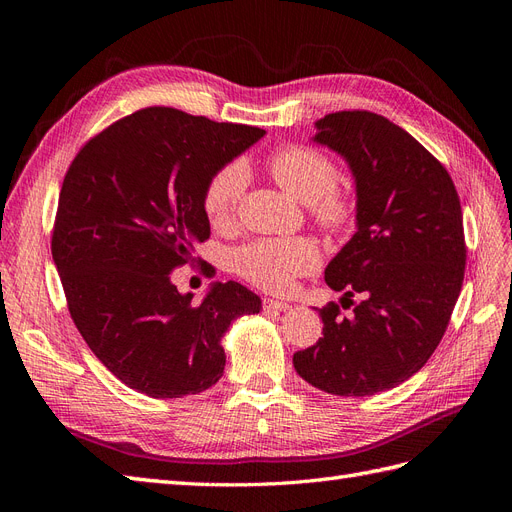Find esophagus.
Here are the masks:
<instances>
[{"label":"esophagus","instance_id":"34e87169","mask_svg":"<svg viewBox=\"0 0 512 512\" xmlns=\"http://www.w3.org/2000/svg\"><path fill=\"white\" fill-rule=\"evenodd\" d=\"M262 307L267 309V312H286V309L290 307L288 303L284 301H273V299H262Z\"/></svg>","mask_w":512,"mask_h":512}]
</instances>
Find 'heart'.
Returning <instances> with one entry per match:
<instances>
[{
	"mask_svg": "<svg viewBox=\"0 0 512 512\" xmlns=\"http://www.w3.org/2000/svg\"><path fill=\"white\" fill-rule=\"evenodd\" d=\"M271 175L282 188L301 203L329 235L350 228L356 205L348 192L337 188L339 170L322 151L305 145H288L275 151L267 162ZM247 190L243 162L232 160L215 168L203 188V211L215 228L230 226L237 218ZM320 265V250L309 237L254 239L232 254L235 273L267 292H286L299 275L312 273Z\"/></svg>",
	"mask_w": 512,
	"mask_h": 512,
	"instance_id": "obj_1",
	"label": "heart"
}]
</instances>
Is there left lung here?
I'll return each instance as SVG.
<instances>
[{"instance_id": "left-lung-1", "label": "left lung", "mask_w": 512, "mask_h": 512, "mask_svg": "<svg viewBox=\"0 0 512 512\" xmlns=\"http://www.w3.org/2000/svg\"><path fill=\"white\" fill-rule=\"evenodd\" d=\"M316 128L356 183V232L324 280L364 301L350 318L324 305V337L292 363L324 393L367 397L406 382L440 344L466 271L461 205L448 170L386 117L339 111Z\"/></svg>"}]
</instances>
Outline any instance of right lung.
I'll return each mask as SVG.
<instances>
[{"label":"right lung","instance_id":"add662e5","mask_svg":"<svg viewBox=\"0 0 512 512\" xmlns=\"http://www.w3.org/2000/svg\"><path fill=\"white\" fill-rule=\"evenodd\" d=\"M265 130L149 106L111 123L72 160L51 252L70 316L104 367L156 399L207 391L224 374L230 322L260 297L215 282L200 305L170 273L209 239L203 188Z\"/></svg>","mask_w":512,"mask_h":512}]
</instances>
